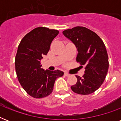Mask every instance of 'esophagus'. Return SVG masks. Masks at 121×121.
I'll use <instances>...</instances> for the list:
<instances>
[{"label":"esophagus","mask_w":121,"mask_h":121,"mask_svg":"<svg viewBox=\"0 0 121 121\" xmlns=\"http://www.w3.org/2000/svg\"><path fill=\"white\" fill-rule=\"evenodd\" d=\"M64 75H65V76H66V77H69V76L70 75V74L68 73H66V72H65Z\"/></svg>","instance_id":"esophagus-1"}]
</instances>
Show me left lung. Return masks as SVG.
<instances>
[{
    "instance_id": "left-lung-1",
    "label": "left lung",
    "mask_w": 121,
    "mask_h": 121,
    "mask_svg": "<svg viewBox=\"0 0 121 121\" xmlns=\"http://www.w3.org/2000/svg\"><path fill=\"white\" fill-rule=\"evenodd\" d=\"M75 45L77 61L85 65L82 77L76 75L77 82L71 86L75 93L88 95L97 90L105 80L109 69V58L105 44L95 33L85 27L77 26L63 32Z\"/></svg>"
}]
</instances>
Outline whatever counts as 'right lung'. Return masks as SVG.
Masks as SVG:
<instances>
[{
	"label": "right lung",
	"mask_w": 121,
	"mask_h": 121,
	"mask_svg": "<svg viewBox=\"0 0 121 121\" xmlns=\"http://www.w3.org/2000/svg\"><path fill=\"white\" fill-rule=\"evenodd\" d=\"M58 33L56 29L36 27L22 39L18 46L15 60L17 77L24 90L34 98L51 94L56 79L64 74L60 70L41 68V60L47 55L51 42Z\"/></svg>",
	"instance_id": "1"
}]
</instances>
